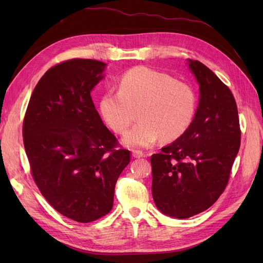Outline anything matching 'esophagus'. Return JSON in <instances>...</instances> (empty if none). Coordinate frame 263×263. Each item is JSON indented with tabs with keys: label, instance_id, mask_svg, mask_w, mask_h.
Here are the masks:
<instances>
[{
	"label": "esophagus",
	"instance_id": "1",
	"mask_svg": "<svg viewBox=\"0 0 263 263\" xmlns=\"http://www.w3.org/2000/svg\"><path fill=\"white\" fill-rule=\"evenodd\" d=\"M132 155L134 158H142L145 157V154L142 153V151H139V150H133L132 151Z\"/></svg>",
	"mask_w": 263,
	"mask_h": 263
}]
</instances>
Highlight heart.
Masks as SVG:
<instances>
[{
  "mask_svg": "<svg viewBox=\"0 0 263 263\" xmlns=\"http://www.w3.org/2000/svg\"><path fill=\"white\" fill-rule=\"evenodd\" d=\"M118 90L103 95L101 113L110 128L123 135L137 110L140 122L125 137L127 146L149 147L160 136L164 141L176 140L193 123L196 97L192 87L162 71L133 68L123 74Z\"/></svg>",
  "mask_w": 263,
  "mask_h": 263,
  "instance_id": "b5f03b06",
  "label": "heart"
}]
</instances>
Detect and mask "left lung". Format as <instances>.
I'll return each instance as SVG.
<instances>
[{"label": "left lung", "mask_w": 263, "mask_h": 263, "mask_svg": "<svg viewBox=\"0 0 263 263\" xmlns=\"http://www.w3.org/2000/svg\"><path fill=\"white\" fill-rule=\"evenodd\" d=\"M200 84V102L190 128L151 156L154 201L161 213L189 218L218 200L240 148L238 108L229 87L202 62L189 59Z\"/></svg>", "instance_id": "1"}]
</instances>
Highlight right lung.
<instances>
[{"mask_svg":"<svg viewBox=\"0 0 263 263\" xmlns=\"http://www.w3.org/2000/svg\"><path fill=\"white\" fill-rule=\"evenodd\" d=\"M105 66L74 58L51 67L31 93L23 122L36 185L55 211L79 222L110 212L116 181L130 161L91 98Z\"/></svg>","mask_w":263,"mask_h":263,"instance_id":"add662e5","label":"right lung"}]
</instances>
